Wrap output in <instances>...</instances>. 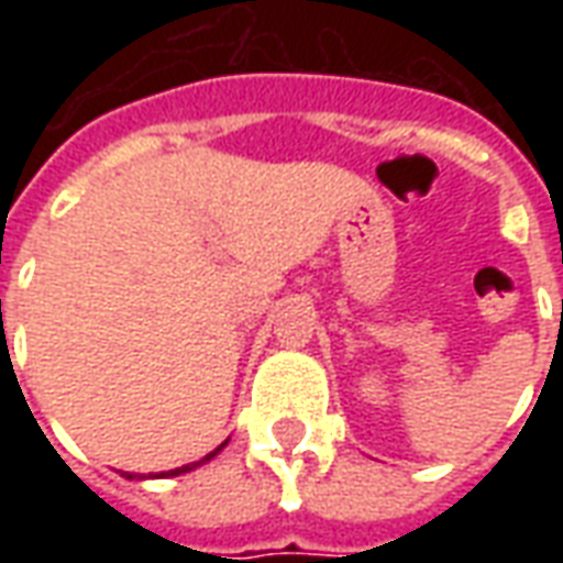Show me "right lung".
I'll return each mask as SVG.
<instances>
[{
    "label": "right lung",
    "mask_w": 563,
    "mask_h": 563,
    "mask_svg": "<svg viewBox=\"0 0 563 563\" xmlns=\"http://www.w3.org/2000/svg\"><path fill=\"white\" fill-rule=\"evenodd\" d=\"M225 443H229V440H225ZM225 443H220V446L213 449V452H208V455H205V459H201V461H192V464H184V467H174V471L147 473V476H144V473H123V476H126V479H162V476H180V473H189V471H196V467H201V464H208V461L213 459V455H220Z\"/></svg>",
    "instance_id": "add662e5"
}]
</instances>
